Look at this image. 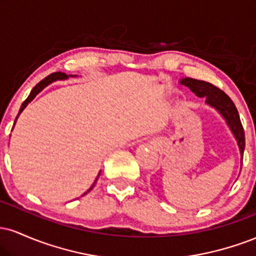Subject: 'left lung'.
<instances>
[{"instance_id":"obj_1","label":"left lung","mask_w":256,"mask_h":256,"mask_svg":"<svg viewBox=\"0 0 256 256\" xmlns=\"http://www.w3.org/2000/svg\"><path fill=\"white\" fill-rule=\"evenodd\" d=\"M180 83L185 85V86L190 88L198 98H204L208 104H210L216 110L220 112V114L224 116L228 125L230 126L234 136L236 137L240 155H242L243 158V152H244L246 146L244 130H243L242 122H240L238 110H237L236 106L232 102V100L226 95L224 91L220 90L216 85L208 83V82L198 80V79L192 78H185L182 79Z\"/></svg>"}]
</instances>
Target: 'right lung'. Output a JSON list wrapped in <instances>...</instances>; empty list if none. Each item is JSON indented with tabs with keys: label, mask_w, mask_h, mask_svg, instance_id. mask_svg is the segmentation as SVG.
<instances>
[{
	"label": "right lung",
	"mask_w": 256,
	"mask_h": 256,
	"mask_svg": "<svg viewBox=\"0 0 256 256\" xmlns=\"http://www.w3.org/2000/svg\"><path fill=\"white\" fill-rule=\"evenodd\" d=\"M62 78H64V73H61V72H55V73H52V74H49V76H48V77H46V78H44V79H42V80H40V83H38V84L36 85V86H34V89H32V91H31V92H30V95H28V98H26L24 102H22V107H20L19 114H20V113H22V110H24V108L26 107V106H28V104H30V102L32 101V100H34V96H36V95H37V94H38V92H40V90H42V89H44V88H46V85H48V84H50V83H52V82L56 80V79H62ZM19 114H18V116H16V120L18 119V116H19ZM14 124H16V122H14ZM98 176H100V173H98ZM98 178H96V180H98ZM96 180H95V182H94V184H92V185H91V188H90V189H89V190H88V192H90V190H91V189H92V188H94V186H95V184H96ZM85 194H86V192H85ZM85 194H84V195H85Z\"/></svg>",
	"instance_id": "1"
}]
</instances>
